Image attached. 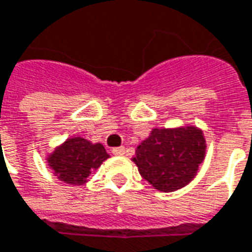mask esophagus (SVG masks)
Wrapping results in <instances>:
<instances>
[{
    "mask_svg": "<svg viewBox=\"0 0 252 252\" xmlns=\"http://www.w3.org/2000/svg\"><path fill=\"white\" fill-rule=\"evenodd\" d=\"M113 155L114 156H124L126 155V149L123 148H116V149H113Z\"/></svg>",
    "mask_w": 252,
    "mask_h": 252,
    "instance_id": "34e87169",
    "label": "esophagus"
}]
</instances>
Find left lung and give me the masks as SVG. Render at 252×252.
<instances>
[{
  "instance_id": "left-lung-1",
  "label": "left lung",
  "mask_w": 252,
  "mask_h": 252,
  "mask_svg": "<svg viewBox=\"0 0 252 252\" xmlns=\"http://www.w3.org/2000/svg\"><path fill=\"white\" fill-rule=\"evenodd\" d=\"M204 132L196 126L153 128L135 150L132 161L140 176L160 191L185 188L205 158Z\"/></svg>"
}]
</instances>
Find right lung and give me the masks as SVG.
I'll use <instances>...</instances> for the list:
<instances>
[{"mask_svg":"<svg viewBox=\"0 0 252 252\" xmlns=\"http://www.w3.org/2000/svg\"><path fill=\"white\" fill-rule=\"evenodd\" d=\"M109 157L102 143H94L83 136H71L48 153L45 160L59 181L81 186Z\"/></svg>","mask_w":252,"mask_h":252,"instance_id":"obj_1","label":"right lung"}]
</instances>
